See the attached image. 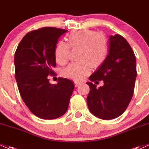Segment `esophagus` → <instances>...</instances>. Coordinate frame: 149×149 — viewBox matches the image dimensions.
<instances>
[{
	"label": "esophagus",
	"instance_id": "obj_1",
	"mask_svg": "<svg viewBox=\"0 0 149 149\" xmlns=\"http://www.w3.org/2000/svg\"><path fill=\"white\" fill-rule=\"evenodd\" d=\"M74 83H75V86H76V87H78V86H79V85L81 84V82H78V81H75Z\"/></svg>",
	"mask_w": 149,
	"mask_h": 149
}]
</instances>
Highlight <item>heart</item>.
Listing matches in <instances>:
<instances>
[{"label":"heart","instance_id":"obj_1","mask_svg":"<svg viewBox=\"0 0 149 149\" xmlns=\"http://www.w3.org/2000/svg\"><path fill=\"white\" fill-rule=\"evenodd\" d=\"M68 45L59 42L54 49L56 63L63 65L68 61L69 47L80 49V63H71L63 71L65 77L81 81L89 74L91 68H97L104 63L108 53V45L105 36L91 29L73 32L66 37Z\"/></svg>","mask_w":149,"mask_h":149}]
</instances>
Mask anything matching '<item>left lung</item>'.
<instances>
[{"instance_id":"1","label":"left lung","mask_w":149,"mask_h":149,"mask_svg":"<svg viewBox=\"0 0 149 149\" xmlns=\"http://www.w3.org/2000/svg\"><path fill=\"white\" fill-rule=\"evenodd\" d=\"M136 74V56L130 44L122 36L111 35L105 61L89 77L95 84L103 81L104 85L97 88L92 82L86 83L90 112L102 120L120 117L132 98Z\"/></svg>"}]
</instances>
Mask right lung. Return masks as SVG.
Wrapping results in <instances>:
<instances>
[{"label": "right lung", "mask_w": 149, "mask_h": 149, "mask_svg": "<svg viewBox=\"0 0 149 149\" xmlns=\"http://www.w3.org/2000/svg\"><path fill=\"white\" fill-rule=\"evenodd\" d=\"M67 30L43 27L29 32L15 53V78L19 94L29 110L37 117L53 120L63 115L74 89L71 80L60 78L51 84L49 75L56 66L54 49Z\"/></svg>", "instance_id": "obj_1"}]
</instances>
